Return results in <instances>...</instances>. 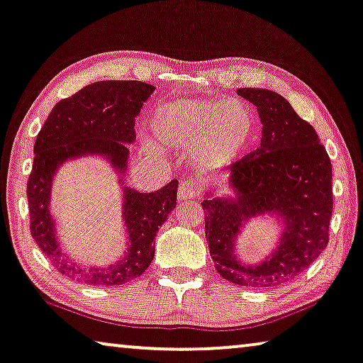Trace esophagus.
<instances>
[{"mask_svg": "<svg viewBox=\"0 0 363 363\" xmlns=\"http://www.w3.org/2000/svg\"><path fill=\"white\" fill-rule=\"evenodd\" d=\"M196 191H198L196 182L182 180L180 185H178L177 196H178V199H193L194 196H196Z\"/></svg>", "mask_w": 363, "mask_h": 363, "instance_id": "obj_1", "label": "esophagus"}]
</instances>
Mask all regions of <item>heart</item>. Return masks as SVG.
I'll return each instance as SVG.
<instances>
[{
	"label": "heart",
	"mask_w": 363,
	"mask_h": 363,
	"mask_svg": "<svg viewBox=\"0 0 363 363\" xmlns=\"http://www.w3.org/2000/svg\"><path fill=\"white\" fill-rule=\"evenodd\" d=\"M255 116L240 100L182 99L160 107L152 135L165 147L191 149L201 170H219L242 157L255 135Z\"/></svg>",
	"instance_id": "obj_1"
}]
</instances>
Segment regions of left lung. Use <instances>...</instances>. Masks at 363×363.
<instances>
[{
	"instance_id": "1",
	"label": "left lung",
	"mask_w": 363,
	"mask_h": 363,
	"mask_svg": "<svg viewBox=\"0 0 363 363\" xmlns=\"http://www.w3.org/2000/svg\"><path fill=\"white\" fill-rule=\"evenodd\" d=\"M252 102L263 125L253 152L220 174L227 193L216 183L206 188V240L219 274L243 287L266 289L303 272L328 245L333 214V169L316 131L300 118L289 100L269 89H237ZM278 225L275 245L263 259L239 258L238 238L252 221ZM276 230V228H274Z\"/></svg>"
}]
</instances>
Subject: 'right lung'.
I'll list each match as a JSON object with an SVG mask.
<instances>
[{"instance_id":"1","label":"right lung","mask_w":363,"mask_h":363,"mask_svg":"<svg viewBox=\"0 0 363 363\" xmlns=\"http://www.w3.org/2000/svg\"><path fill=\"white\" fill-rule=\"evenodd\" d=\"M155 91L141 81H97L61 100L48 115L33 146V165L27 182L30 233L53 266L65 276L91 286H121L147 269L154 259L159 228L177 206L178 182L154 193L126 185L130 149L135 144V120ZM97 157L117 174L122 191L125 250L113 264L84 267L60 247L51 213V188L66 162Z\"/></svg>"}]
</instances>
